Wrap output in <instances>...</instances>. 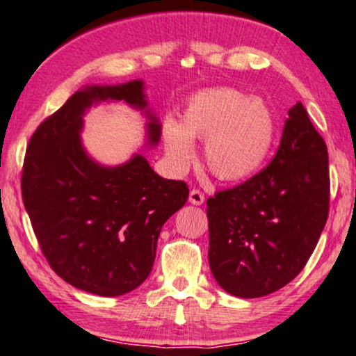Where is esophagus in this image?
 <instances>
[{"label":"esophagus","instance_id":"obj_1","mask_svg":"<svg viewBox=\"0 0 356 356\" xmlns=\"http://www.w3.org/2000/svg\"><path fill=\"white\" fill-rule=\"evenodd\" d=\"M190 203L203 204L204 203V195L200 190H196V188H193V190L190 191Z\"/></svg>","mask_w":356,"mask_h":356}]
</instances>
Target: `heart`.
<instances>
[{
  "label": "heart",
  "instance_id": "obj_1",
  "mask_svg": "<svg viewBox=\"0 0 356 356\" xmlns=\"http://www.w3.org/2000/svg\"><path fill=\"white\" fill-rule=\"evenodd\" d=\"M275 121L268 108L235 88H208L188 99L181 121L168 118L163 141L170 161L185 170L195 158L193 140H204V161L216 178L252 177L268 156Z\"/></svg>",
  "mask_w": 356,
  "mask_h": 356
}]
</instances>
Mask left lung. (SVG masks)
Listing matches in <instances>:
<instances>
[{
    "mask_svg": "<svg viewBox=\"0 0 356 356\" xmlns=\"http://www.w3.org/2000/svg\"><path fill=\"white\" fill-rule=\"evenodd\" d=\"M328 210L327 145L298 102L270 165L207 200L213 277L240 298L280 290L305 268Z\"/></svg>",
    "mask_w": 356,
    "mask_h": 356,
    "instance_id": "obj_1",
    "label": "left lung"
}]
</instances>
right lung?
Masks as SVG:
<instances>
[{"label":"right lung","instance_id":"right-lung-1","mask_svg":"<svg viewBox=\"0 0 356 356\" xmlns=\"http://www.w3.org/2000/svg\"><path fill=\"white\" fill-rule=\"evenodd\" d=\"M96 99L146 106L141 81L76 91L29 138L21 195L54 273L88 293L118 296L148 278L161 227L190 190L185 181L154 173L141 154L116 168L91 161L79 129ZM158 138L160 124L152 118L149 141Z\"/></svg>","mask_w":356,"mask_h":356}]
</instances>
